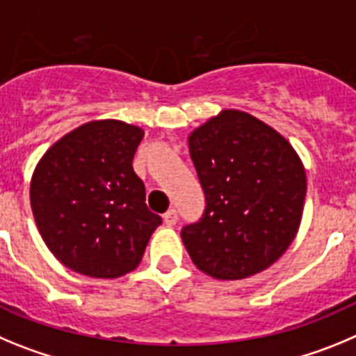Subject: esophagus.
<instances>
[{
	"label": "esophagus",
	"instance_id": "1",
	"mask_svg": "<svg viewBox=\"0 0 356 356\" xmlns=\"http://www.w3.org/2000/svg\"><path fill=\"white\" fill-rule=\"evenodd\" d=\"M177 209H168L165 214H163V220H165L166 225H175L177 223Z\"/></svg>",
	"mask_w": 356,
	"mask_h": 356
}]
</instances>
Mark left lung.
Segmentation results:
<instances>
[{
    "instance_id": "8db88e82",
    "label": "left lung",
    "mask_w": 356,
    "mask_h": 356,
    "mask_svg": "<svg viewBox=\"0 0 356 356\" xmlns=\"http://www.w3.org/2000/svg\"><path fill=\"white\" fill-rule=\"evenodd\" d=\"M206 211L181 232L191 261L241 280L284 255L302 223L307 175L296 150L254 115L222 110L188 136Z\"/></svg>"
}]
</instances>
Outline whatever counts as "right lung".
Here are the masks:
<instances>
[{
  "instance_id": "add662e5",
  "label": "right lung",
  "mask_w": 356,
  "mask_h": 356,
  "mask_svg": "<svg viewBox=\"0 0 356 356\" xmlns=\"http://www.w3.org/2000/svg\"><path fill=\"white\" fill-rule=\"evenodd\" d=\"M143 129L92 120L47 149L35 166L30 202L51 254L76 273L118 278L140 264L161 218L145 204L133 158Z\"/></svg>"
}]
</instances>
